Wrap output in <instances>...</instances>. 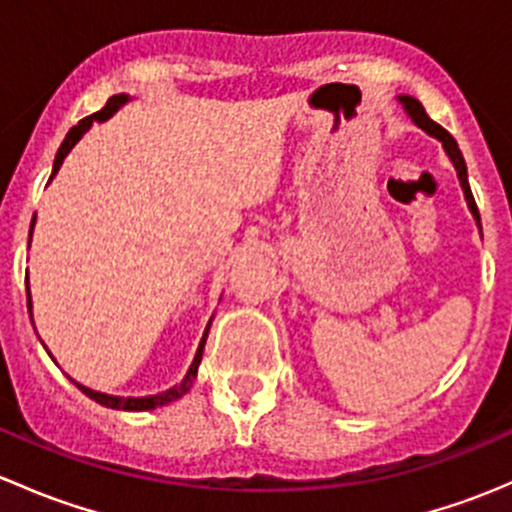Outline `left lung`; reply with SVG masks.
I'll use <instances>...</instances> for the list:
<instances>
[{"instance_id": "1", "label": "left lung", "mask_w": 512, "mask_h": 512, "mask_svg": "<svg viewBox=\"0 0 512 512\" xmlns=\"http://www.w3.org/2000/svg\"><path fill=\"white\" fill-rule=\"evenodd\" d=\"M399 101H401V106H404V111L411 116V121H414L421 131H426L428 136H433L441 141L443 151H446V156L451 158L453 168H456V173H458V180H461V188H463V195H466L468 210H471L473 220H476V225L480 230V215L476 208V200H473L471 185H468V168H466V160H463V156H461V148H458V143L453 141V136L446 131V128H441L436 121H431V118H428V113L423 111V106L416 101L414 96H399Z\"/></svg>"}]
</instances>
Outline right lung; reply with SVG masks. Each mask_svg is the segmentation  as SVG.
Listing matches in <instances>:
<instances>
[{
  "instance_id": "add662e5",
  "label": "right lung",
  "mask_w": 512,
  "mask_h": 512,
  "mask_svg": "<svg viewBox=\"0 0 512 512\" xmlns=\"http://www.w3.org/2000/svg\"><path fill=\"white\" fill-rule=\"evenodd\" d=\"M128 101H131V96H128V94L111 96L106 101V106L101 108V111H96L94 116H86L84 121L76 123V126L71 128L69 133H66L64 143H61L59 153H56L54 168H51V178H54V175L59 173V168H61V163H64V158L69 156L71 148H74L76 143L81 141V136H84V133L89 131L91 126H94V121H98V123L108 121V118H111L113 113H116L118 108H121L123 103H128ZM34 220H36V215H34ZM34 220H32V230H34ZM32 230H29V242H32ZM27 285H29V277H27ZM27 299H29V317H32V292H29V287H27ZM210 322H213V319H210ZM210 322H208V327H205L203 339H200L198 352H195V359H193V364H190L188 374L183 376V381H180V384L170 386V389L160 391V394H153V396H113V394H101V391L89 389V386L79 384V381H74V379H71V381H74V384L79 386V389L84 391V394L89 396V399H94L96 404L106 406V409H116V411H151V409H158V406L170 404V401H178L180 396L188 394L190 386H193V381H195V376H198V366H200V359H203V349H205V339H208V332H210ZM51 359H54V356H51Z\"/></svg>"
}]
</instances>
